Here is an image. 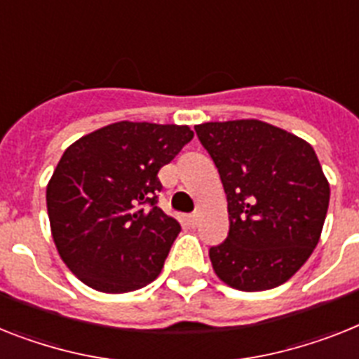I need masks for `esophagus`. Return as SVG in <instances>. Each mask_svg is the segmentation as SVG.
<instances>
[{"label":"esophagus","instance_id":"1","mask_svg":"<svg viewBox=\"0 0 359 359\" xmlns=\"http://www.w3.org/2000/svg\"><path fill=\"white\" fill-rule=\"evenodd\" d=\"M198 222H200V216L198 215H189V218H187V224H189V227H196Z\"/></svg>","mask_w":359,"mask_h":359}]
</instances>
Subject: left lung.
Returning a JSON list of instances; mask_svg holds the SVG:
<instances>
[{
    "label": "left lung",
    "mask_w": 359,
    "mask_h": 359,
    "mask_svg": "<svg viewBox=\"0 0 359 359\" xmlns=\"http://www.w3.org/2000/svg\"><path fill=\"white\" fill-rule=\"evenodd\" d=\"M227 194L229 233L209 250L220 280L242 292L280 286L316 250L330 185L304 139L257 119L194 126Z\"/></svg>",
    "instance_id": "8db88e82"
}]
</instances>
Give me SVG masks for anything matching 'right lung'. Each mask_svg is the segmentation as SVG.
Here are the masks:
<instances>
[{"label": "right lung", "instance_id": "right-lung-1", "mask_svg": "<svg viewBox=\"0 0 359 359\" xmlns=\"http://www.w3.org/2000/svg\"><path fill=\"white\" fill-rule=\"evenodd\" d=\"M192 137L189 126L121 121L66 148L47 215L58 255L86 286L126 293L161 273L182 227L158 207V172Z\"/></svg>", "mask_w": 359, "mask_h": 359}]
</instances>
